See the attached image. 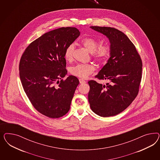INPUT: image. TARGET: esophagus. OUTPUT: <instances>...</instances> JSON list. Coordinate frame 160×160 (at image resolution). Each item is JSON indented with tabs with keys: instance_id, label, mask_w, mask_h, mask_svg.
Returning <instances> with one entry per match:
<instances>
[{
	"instance_id": "34e87169",
	"label": "esophagus",
	"mask_w": 160,
	"mask_h": 160,
	"mask_svg": "<svg viewBox=\"0 0 160 160\" xmlns=\"http://www.w3.org/2000/svg\"><path fill=\"white\" fill-rule=\"evenodd\" d=\"M79 82H80V84H83V83H85V82H86L84 80L82 79V78L79 79Z\"/></svg>"
}]
</instances>
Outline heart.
<instances>
[{
    "label": "heart",
    "mask_w": 160,
    "mask_h": 160,
    "mask_svg": "<svg viewBox=\"0 0 160 160\" xmlns=\"http://www.w3.org/2000/svg\"><path fill=\"white\" fill-rule=\"evenodd\" d=\"M81 43L88 52L92 53V58L98 62L104 63L106 62L111 55V46L108 44H102L98 47L100 41L96 38L92 37L83 38L81 40ZM74 51V45L71 44L65 50L64 58L66 61L70 62L73 60ZM95 69L94 65L92 63L78 64L70 67L69 71L73 76L78 78H86L92 74Z\"/></svg>",
    "instance_id": "heart-1"
}]
</instances>
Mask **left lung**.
Here are the masks:
<instances>
[{"instance_id":"left-lung-1","label":"left lung","mask_w":160,"mask_h":160,"mask_svg":"<svg viewBox=\"0 0 160 160\" xmlns=\"http://www.w3.org/2000/svg\"><path fill=\"white\" fill-rule=\"evenodd\" d=\"M108 38L110 58L95 78L107 80L102 85L90 80L88 102L92 112L103 117L123 112L136 98L142 78V60L134 44L124 33L110 27L91 26Z\"/></svg>"}]
</instances>
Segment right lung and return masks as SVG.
Wrapping results in <instances>:
<instances>
[{
	"label": "right lung",
	"instance_id": "obj_1",
	"mask_svg": "<svg viewBox=\"0 0 160 160\" xmlns=\"http://www.w3.org/2000/svg\"><path fill=\"white\" fill-rule=\"evenodd\" d=\"M76 28H61L29 44L19 63L20 78L30 102L45 116L58 118L70 110L79 81L67 74L65 50L80 36Z\"/></svg>",
	"mask_w": 160,
	"mask_h": 160
}]
</instances>
